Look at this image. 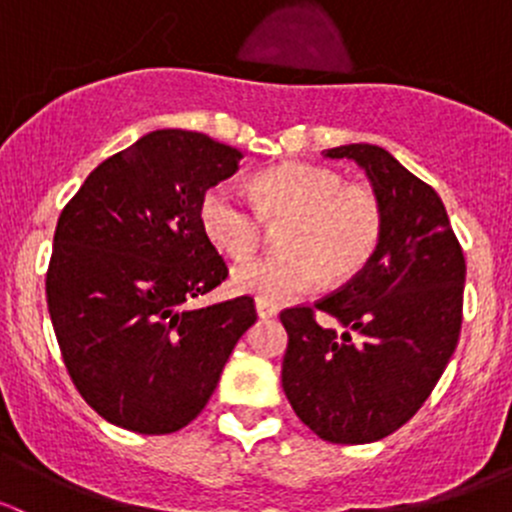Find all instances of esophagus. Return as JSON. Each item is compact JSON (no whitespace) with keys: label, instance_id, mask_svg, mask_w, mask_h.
<instances>
[{"label":"esophagus","instance_id":"34e87169","mask_svg":"<svg viewBox=\"0 0 512 512\" xmlns=\"http://www.w3.org/2000/svg\"><path fill=\"white\" fill-rule=\"evenodd\" d=\"M255 309H257V317L260 319H272V317H277V312H280V309H277V304L265 302V299H257Z\"/></svg>","mask_w":512,"mask_h":512}]
</instances>
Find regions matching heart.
Masks as SVG:
<instances>
[{
    "label": "heart",
    "mask_w": 512,
    "mask_h": 512,
    "mask_svg": "<svg viewBox=\"0 0 512 512\" xmlns=\"http://www.w3.org/2000/svg\"><path fill=\"white\" fill-rule=\"evenodd\" d=\"M252 200L232 183H218L200 200L208 240L230 260H247L265 242L267 225H282L285 255L235 267L232 287L265 302L314 292L324 280L344 285L371 262L384 235L379 195L342 173L309 163L265 170L252 183Z\"/></svg>",
    "instance_id": "b5f03b06"
}]
</instances>
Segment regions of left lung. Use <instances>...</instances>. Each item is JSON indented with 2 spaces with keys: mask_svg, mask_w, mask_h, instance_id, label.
Segmentation results:
<instances>
[{
  "mask_svg": "<svg viewBox=\"0 0 512 512\" xmlns=\"http://www.w3.org/2000/svg\"><path fill=\"white\" fill-rule=\"evenodd\" d=\"M369 175L384 235L369 265L314 304L282 309V389L329 443H371L404 426L456 352L466 257L436 190L369 143L329 148ZM338 324L319 325L316 312Z\"/></svg>",
  "mask_w": 512,
  "mask_h": 512,
  "instance_id": "obj_1",
  "label": "left lung"
}]
</instances>
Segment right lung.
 I'll return each mask as SVG.
<instances>
[{"label": "right lung", "instance_id": "add662e5", "mask_svg": "<svg viewBox=\"0 0 512 512\" xmlns=\"http://www.w3.org/2000/svg\"><path fill=\"white\" fill-rule=\"evenodd\" d=\"M240 158L205 133L153 131L103 160L61 210L51 324L76 391L113 426L146 436L188 426L257 322L247 294L188 307L227 277L200 200Z\"/></svg>", "mask_w": 512, "mask_h": 512}]
</instances>
